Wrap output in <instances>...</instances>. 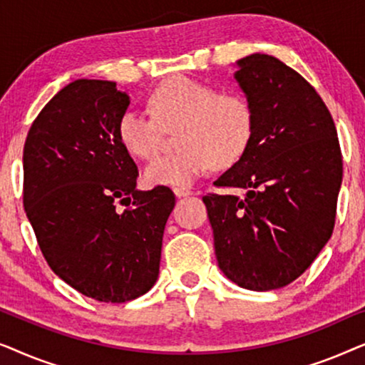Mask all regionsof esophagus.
<instances>
[{"label": "esophagus", "instance_id": "34e87169", "mask_svg": "<svg viewBox=\"0 0 365 365\" xmlns=\"http://www.w3.org/2000/svg\"><path fill=\"white\" fill-rule=\"evenodd\" d=\"M173 191H174V194H176L178 197H187V196H191V194H192L191 189H187V187H179V186L174 187Z\"/></svg>", "mask_w": 365, "mask_h": 365}]
</instances>
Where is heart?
Masks as SVG:
<instances>
[{
    "label": "heart",
    "mask_w": 365,
    "mask_h": 365,
    "mask_svg": "<svg viewBox=\"0 0 365 365\" xmlns=\"http://www.w3.org/2000/svg\"><path fill=\"white\" fill-rule=\"evenodd\" d=\"M149 113L128 109L118 121V138L134 158L151 159L164 131H173L176 151L144 169L151 186H187L211 166L226 169L244 156L252 138V109L237 93H219L187 76L169 78L149 93Z\"/></svg>",
    "instance_id": "b5f03b06"
}]
</instances>
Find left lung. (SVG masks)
Instances as JSON below:
<instances>
[{
	"instance_id": "8db88e82",
	"label": "left lung",
	"mask_w": 365,
	"mask_h": 365,
	"mask_svg": "<svg viewBox=\"0 0 365 365\" xmlns=\"http://www.w3.org/2000/svg\"><path fill=\"white\" fill-rule=\"evenodd\" d=\"M237 66L252 138L214 182L237 192L202 201L221 271L244 289L272 291L296 281L331 239L342 153L331 113L301 74L259 53Z\"/></svg>"
}]
</instances>
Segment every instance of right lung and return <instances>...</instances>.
<instances>
[{
    "instance_id": "obj_1",
    "label": "right lung",
    "mask_w": 365,
    "mask_h": 365,
    "mask_svg": "<svg viewBox=\"0 0 365 365\" xmlns=\"http://www.w3.org/2000/svg\"><path fill=\"white\" fill-rule=\"evenodd\" d=\"M128 106L116 83L76 79L41 109L23 149V204L38 246L56 276L99 302L154 286L176 202L166 186L136 189L138 166L118 138Z\"/></svg>"
}]
</instances>
